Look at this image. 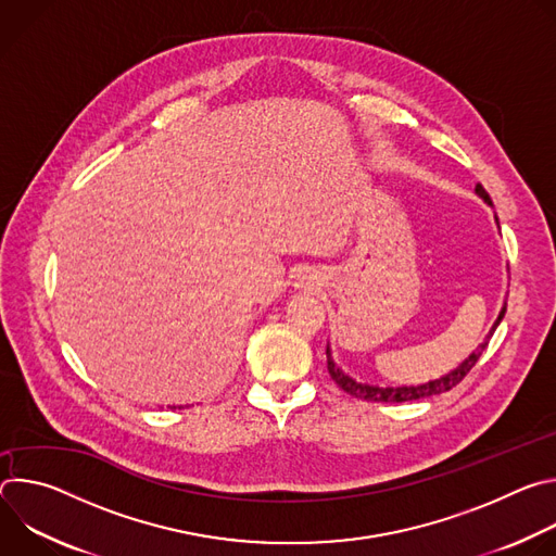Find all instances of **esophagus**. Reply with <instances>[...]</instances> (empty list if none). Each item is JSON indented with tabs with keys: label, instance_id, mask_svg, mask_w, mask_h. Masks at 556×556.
Listing matches in <instances>:
<instances>
[{
	"label": "esophagus",
	"instance_id": "esophagus-1",
	"mask_svg": "<svg viewBox=\"0 0 556 556\" xmlns=\"http://www.w3.org/2000/svg\"><path fill=\"white\" fill-rule=\"evenodd\" d=\"M296 286H299V288H305V290H312V288H316V286H321V275H319V270L307 268V266L299 268V273H296Z\"/></svg>",
	"mask_w": 556,
	"mask_h": 556
}]
</instances>
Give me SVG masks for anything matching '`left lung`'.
Masks as SVG:
<instances>
[{
  "mask_svg": "<svg viewBox=\"0 0 556 556\" xmlns=\"http://www.w3.org/2000/svg\"><path fill=\"white\" fill-rule=\"evenodd\" d=\"M475 191H478V195H482L489 204H493V202H491V195L486 193V189H484L482 185L475 187ZM504 314H506V307H502V312H500V316H497V321H495V326H493L489 339L493 337L495 328H497L500 321L504 319ZM489 339H486L478 350H475L457 369H453L451 374H446V376H442V378H438V380H429V382H425V384H416V387H376V384H363V382L350 378L345 371H341V367L332 361L330 348H328V352H326V354H328V371H330L332 380H334L343 391H348L350 395H354V399H361V401H367V403H407V401L429 399V395L444 393V391L453 389L455 384H459V382L464 380V376L475 367V363L480 361L482 352H484L486 345H489Z\"/></svg>",
  "mask_w": 556,
  "mask_h": 556,
  "instance_id": "obj_1",
  "label": "left lung"
}]
</instances>
